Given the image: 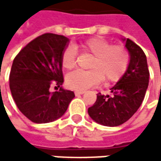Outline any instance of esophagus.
<instances>
[{"instance_id":"1","label":"esophagus","mask_w":161,"mask_h":161,"mask_svg":"<svg viewBox=\"0 0 161 161\" xmlns=\"http://www.w3.org/2000/svg\"><path fill=\"white\" fill-rule=\"evenodd\" d=\"M84 92H85L84 91H82V92H78V91H76V92H75V96H76V97H79V96L83 95Z\"/></svg>"}]
</instances>
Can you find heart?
Here are the masks:
<instances>
[{
	"mask_svg": "<svg viewBox=\"0 0 161 161\" xmlns=\"http://www.w3.org/2000/svg\"><path fill=\"white\" fill-rule=\"evenodd\" d=\"M91 55L87 71H73L65 77V85L74 91L82 92L100 84L103 80L106 83L116 82L125 74L129 64L127 50L102 37H92L84 42L66 47L61 56V64L65 70L75 66L76 52Z\"/></svg>",
	"mask_w": 161,
	"mask_h": 161,
	"instance_id": "b5f03b06",
	"label": "heart"
}]
</instances>
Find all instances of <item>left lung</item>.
I'll return each mask as SVG.
<instances>
[{"label": "left lung", "instance_id": "8db88e82", "mask_svg": "<svg viewBox=\"0 0 161 161\" xmlns=\"http://www.w3.org/2000/svg\"><path fill=\"white\" fill-rule=\"evenodd\" d=\"M129 54V64L125 74L110 90L112 96L97 94V101L88 109L91 118L105 126H118L128 121L143 102L149 85L146 55L137 44L123 38Z\"/></svg>", "mask_w": 161, "mask_h": 161}]
</instances>
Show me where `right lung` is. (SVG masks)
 I'll return each mask as SVG.
<instances>
[{
    "instance_id": "obj_1",
    "label": "right lung",
    "mask_w": 161,
    "mask_h": 161,
    "mask_svg": "<svg viewBox=\"0 0 161 161\" xmlns=\"http://www.w3.org/2000/svg\"><path fill=\"white\" fill-rule=\"evenodd\" d=\"M69 39L44 34L32 40L18 53L9 74L12 97L24 116L36 124L54 122L65 113L74 92L64 90L61 56ZM55 81L60 90L51 93Z\"/></svg>"
}]
</instances>
